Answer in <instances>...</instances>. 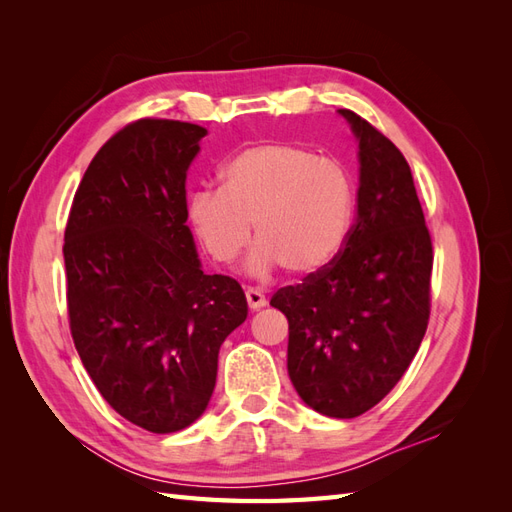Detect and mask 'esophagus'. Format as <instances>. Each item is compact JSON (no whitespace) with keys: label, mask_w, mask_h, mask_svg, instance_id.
<instances>
[{"label":"esophagus","mask_w":512,"mask_h":512,"mask_svg":"<svg viewBox=\"0 0 512 512\" xmlns=\"http://www.w3.org/2000/svg\"><path fill=\"white\" fill-rule=\"evenodd\" d=\"M245 299H247V305H250V309H260V307L267 305V297L256 288H247Z\"/></svg>","instance_id":"34e87169"}]
</instances>
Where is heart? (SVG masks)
<instances>
[{"label":"heart","instance_id":"heart-1","mask_svg":"<svg viewBox=\"0 0 512 512\" xmlns=\"http://www.w3.org/2000/svg\"><path fill=\"white\" fill-rule=\"evenodd\" d=\"M222 188L192 196L190 220L218 262L235 260L258 239L247 271L265 277L284 267L312 275L342 254L350 237L356 192L348 170L292 143H260L237 151L220 170Z\"/></svg>","mask_w":512,"mask_h":512}]
</instances>
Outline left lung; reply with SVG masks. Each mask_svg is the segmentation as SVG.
<instances>
[{
  "mask_svg": "<svg viewBox=\"0 0 512 512\" xmlns=\"http://www.w3.org/2000/svg\"><path fill=\"white\" fill-rule=\"evenodd\" d=\"M359 138L361 179L350 237L329 267L284 286L288 374L309 408L354 418L406 374L431 309L433 247L410 166L361 115L339 108Z\"/></svg>",
  "mask_w": 512,
  "mask_h": 512,
  "instance_id": "left-lung-1",
  "label": "left lung"
}]
</instances>
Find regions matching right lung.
Returning a JSON list of instances; mask_svg holds the SVG:
<instances>
[{
  "instance_id": "add662e5",
  "label": "right lung",
  "mask_w": 512,
  "mask_h": 512,
  "mask_svg": "<svg viewBox=\"0 0 512 512\" xmlns=\"http://www.w3.org/2000/svg\"><path fill=\"white\" fill-rule=\"evenodd\" d=\"M196 123L138 119L108 138L74 194L64 235L68 320L100 395L126 421L173 433L205 412L243 288L200 269L185 224Z\"/></svg>"
}]
</instances>
